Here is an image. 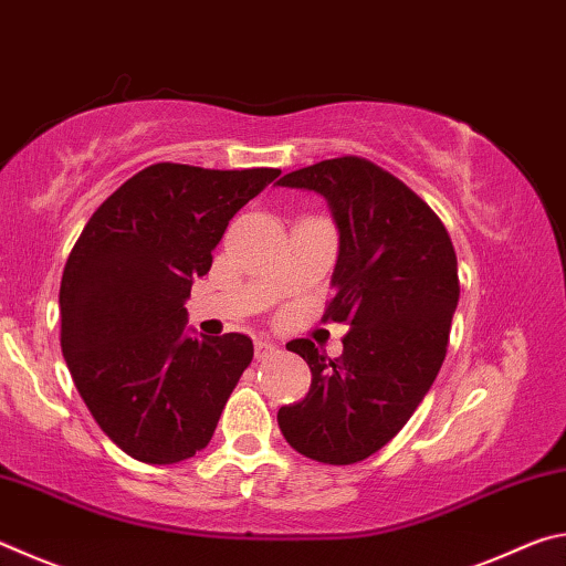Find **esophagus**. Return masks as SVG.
<instances>
[{
  "mask_svg": "<svg viewBox=\"0 0 566 566\" xmlns=\"http://www.w3.org/2000/svg\"><path fill=\"white\" fill-rule=\"evenodd\" d=\"M274 352H276V344L266 342V339H256V344H254L256 359H266V357H270V354H274Z\"/></svg>",
  "mask_w": 566,
  "mask_h": 566,
  "instance_id": "1",
  "label": "esophagus"
}]
</instances>
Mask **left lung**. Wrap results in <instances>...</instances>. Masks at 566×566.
Returning <instances> with one entry per match:
<instances>
[{
    "instance_id": "8db88e82",
    "label": "left lung",
    "mask_w": 566,
    "mask_h": 566,
    "mask_svg": "<svg viewBox=\"0 0 566 566\" xmlns=\"http://www.w3.org/2000/svg\"><path fill=\"white\" fill-rule=\"evenodd\" d=\"M276 185L327 199L339 256L324 322L349 324L339 359L310 339L286 344L310 364L312 387L276 421L304 457L361 462L407 424L447 357L459 302L452 239L427 202L367 159H324Z\"/></svg>"
}]
</instances>
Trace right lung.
Here are the masks:
<instances>
[{
	"mask_svg": "<svg viewBox=\"0 0 566 566\" xmlns=\"http://www.w3.org/2000/svg\"><path fill=\"white\" fill-rule=\"evenodd\" d=\"M280 169L151 165L92 214L66 260L62 354L84 405L147 464L195 457L254 357L247 334L187 332L191 284L224 229Z\"/></svg>",
	"mask_w": 566,
	"mask_h": 566,
	"instance_id": "1",
	"label": "right lung"
}]
</instances>
